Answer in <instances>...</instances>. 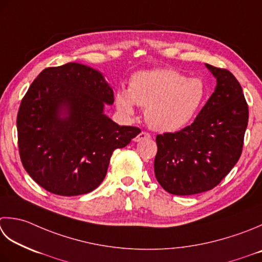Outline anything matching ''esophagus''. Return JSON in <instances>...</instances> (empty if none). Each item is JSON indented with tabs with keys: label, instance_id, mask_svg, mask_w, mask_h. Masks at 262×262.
I'll use <instances>...</instances> for the list:
<instances>
[{
	"label": "esophagus",
	"instance_id": "34e87169",
	"mask_svg": "<svg viewBox=\"0 0 262 262\" xmlns=\"http://www.w3.org/2000/svg\"><path fill=\"white\" fill-rule=\"evenodd\" d=\"M151 138V135L148 134V133H145V132H142L138 134L136 137H134V142H142V141H145V140H150Z\"/></svg>",
	"mask_w": 262,
	"mask_h": 262
}]
</instances>
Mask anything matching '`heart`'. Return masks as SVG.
Returning <instances> with one entry per match:
<instances>
[{
	"label": "heart",
	"mask_w": 262,
	"mask_h": 262,
	"mask_svg": "<svg viewBox=\"0 0 262 262\" xmlns=\"http://www.w3.org/2000/svg\"><path fill=\"white\" fill-rule=\"evenodd\" d=\"M206 86L200 78H186L173 69L143 70L133 75L128 90L116 94L118 109L133 115L135 106L145 109V118L158 132H175L189 121L201 106Z\"/></svg>",
	"instance_id": "obj_1"
}]
</instances>
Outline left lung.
I'll return each instance as SVG.
<instances>
[{
    "mask_svg": "<svg viewBox=\"0 0 262 262\" xmlns=\"http://www.w3.org/2000/svg\"><path fill=\"white\" fill-rule=\"evenodd\" d=\"M206 67L217 85L195 120L182 130L157 136L156 178L173 195L217 186L242 153L249 120L242 87L228 70Z\"/></svg>",
    "mask_w": 262,
    "mask_h": 262,
    "instance_id": "1",
    "label": "left lung"
}]
</instances>
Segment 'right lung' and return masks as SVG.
<instances>
[{"label": "right lung", "mask_w": 262, "mask_h": 262, "mask_svg": "<svg viewBox=\"0 0 262 262\" xmlns=\"http://www.w3.org/2000/svg\"><path fill=\"white\" fill-rule=\"evenodd\" d=\"M114 101L103 74L89 66L69 62L37 76L20 104L17 129L24 168L39 186L75 196L100 185L112 152L141 133L104 114Z\"/></svg>", "instance_id": "1"}]
</instances>
